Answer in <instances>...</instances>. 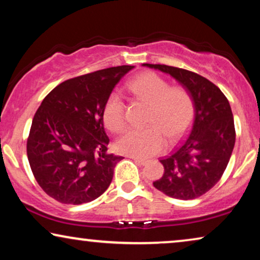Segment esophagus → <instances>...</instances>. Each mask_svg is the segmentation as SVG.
Masks as SVG:
<instances>
[{"instance_id":"34e87169","label":"esophagus","mask_w":260,"mask_h":260,"mask_svg":"<svg viewBox=\"0 0 260 260\" xmlns=\"http://www.w3.org/2000/svg\"><path fill=\"white\" fill-rule=\"evenodd\" d=\"M130 158L131 159H134L135 162H137V163H140V165H142V166H144V165H147V159H143V158H138V157H135V156H130Z\"/></svg>"}]
</instances>
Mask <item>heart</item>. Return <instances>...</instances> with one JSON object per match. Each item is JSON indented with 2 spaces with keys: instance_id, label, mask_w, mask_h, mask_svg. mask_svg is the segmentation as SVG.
Returning <instances> with one entry per match:
<instances>
[{
  "instance_id": "heart-1",
  "label": "heart",
  "mask_w": 260,
  "mask_h": 260,
  "mask_svg": "<svg viewBox=\"0 0 260 260\" xmlns=\"http://www.w3.org/2000/svg\"><path fill=\"white\" fill-rule=\"evenodd\" d=\"M127 88L135 97L149 104L144 129H131L117 141L120 154L148 158L161 152L167 141H176L190 125L194 117V99L183 86H170L168 80L155 72H144L129 81ZM108 129L119 134L126 126L125 104L122 97L111 93L103 109Z\"/></svg>"
}]
</instances>
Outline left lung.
Wrapping results in <instances>:
<instances>
[{
  "label": "left lung",
  "mask_w": 260,
  "mask_h": 260,
  "mask_svg": "<svg viewBox=\"0 0 260 260\" xmlns=\"http://www.w3.org/2000/svg\"><path fill=\"white\" fill-rule=\"evenodd\" d=\"M168 73L190 92L195 115L190 133L159 162L165 167L156 189L180 200L197 199L221 179L236 143L233 113L221 90L200 74L167 65L144 63Z\"/></svg>",
  "instance_id": "1"
}]
</instances>
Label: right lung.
<instances>
[{
    "label": "right lung",
    "instance_id": "right-lung-1",
    "mask_svg": "<svg viewBox=\"0 0 260 260\" xmlns=\"http://www.w3.org/2000/svg\"><path fill=\"white\" fill-rule=\"evenodd\" d=\"M134 66L99 70L62 81L35 112L27 156L42 190L61 204L93 201L108 189L123 157L108 152L106 99Z\"/></svg>",
    "mask_w": 260,
    "mask_h": 260
}]
</instances>
